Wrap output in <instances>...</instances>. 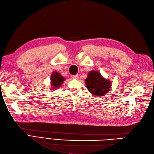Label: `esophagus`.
I'll list each match as a JSON object with an SVG mask.
<instances>
[{"mask_svg":"<svg viewBox=\"0 0 154 154\" xmlns=\"http://www.w3.org/2000/svg\"><path fill=\"white\" fill-rule=\"evenodd\" d=\"M72 77L73 79H79V75H72Z\"/></svg>","mask_w":154,"mask_h":154,"instance_id":"34e87169","label":"esophagus"}]
</instances>
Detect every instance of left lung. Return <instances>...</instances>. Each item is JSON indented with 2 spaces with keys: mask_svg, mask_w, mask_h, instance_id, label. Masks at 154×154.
<instances>
[{
  "mask_svg": "<svg viewBox=\"0 0 154 154\" xmlns=\"http://www.w3.org/2000/svg\"><path fill=\"white\" fill-rule=\"evenodd\" d=\"M85 82L89 91L99 97L107 94L111 87L110 81L104 79L98 72L94 70L88 73Z\"/></svg>",
  "mask_w": 154,
  "mask_h": 154,
  "instance_id": "8db88e82",
  "label": "left lung"
}]
</instances>
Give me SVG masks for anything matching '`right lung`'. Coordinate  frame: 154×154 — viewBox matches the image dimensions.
I'll use <instances>...</instances> for the list:
<instances>
[{"label": "right lung", "mask_w": 154, "mask_h": 154, "mask_svg": "<svg viewBox=\"0 0 154 154\" xmlns=\"http://www.w3.org/2000/svg\"><path fill=\"white\" fill-rule=\"evenodd\" d=\"M51 83L52 90L60 87L64 81V79L60 73L58 72H53L51 75Z\"/></svg>", "instance_id": "right-lung-1"}]
</instances>
